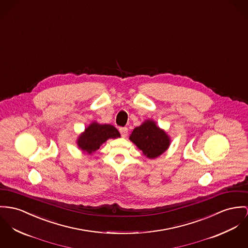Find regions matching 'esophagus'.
Wrapping results in <instances>:
<instances>
[{
    "instance_id": "esophagus-1",
    "label": "esophagus",
    "mask_w": 248,
    "mask_h": 248,
    "mask_svg": "<svg viewBox=\"0 0 248 248\" xmlns=\"http://www.w3.org/2000/svg\"><path fill=\"white\" fill-rule=\"evenodd\" d=\"M119 131H120V133L122 135V137H126L127 136V132H128V129L126 128V127H120L119 128Z\"/></svg>"
}]
</instances>
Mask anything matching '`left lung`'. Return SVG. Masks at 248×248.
<instances>
[{
    "instance_id": "obj_1",
    "label": "left lung",
    "mask_w": 248,
    "mask_h": 248,
    "mask_svg": "<svg viewBox=\"0 0 248 248\" xmlns=\"http://www.w3.org/2000/svg\"><path fill=\"white\" fill-rule=\"evenodd\" d=\"M129 140L148 158H155L165 152L170 144V136L153 120H145L134 128Z\"/></svg>"
}]
</instances>
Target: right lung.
I'll return each instance as SVG.
<instances>
[{
    "label": "right lung",
    "instance_id": "obj_1",
    "mask_svg": "<svg viewBox=\"0 0 248 248\" xmlns=\"http://www.w3.org/2000/svg\"><path fill=\"white\" fill-rule=\"evenodd\" d=\"M120 137L121 135L113 125L93 122L85 128L84 132L78 136L77 146L83 152L92 155L108 139H117Z\"/></svg>",
    "mask_w": 248,
    "mask_h": 248
}]
</instances>
